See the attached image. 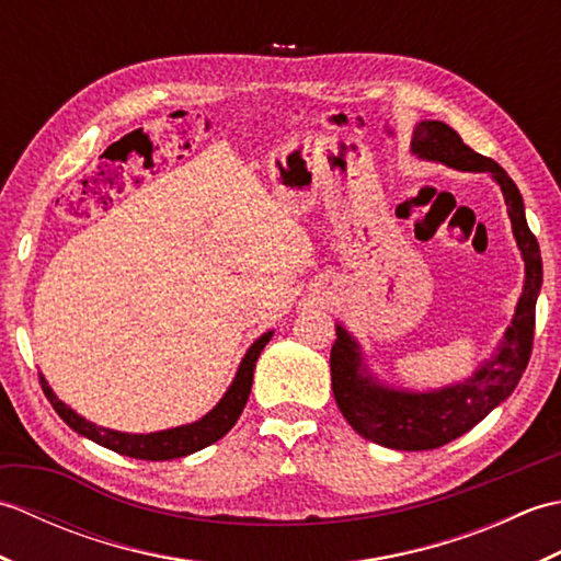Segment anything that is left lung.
I'll return each mask as SVG.
<instances>
[{"instance_id": "1", "label": "left lung", "mask_w": 561, "mask_h": 561, "mask_svg": "<svg viewBox=\"0 0 561 561\" xmlns=\"http://www.w3.org/2000/svg\"><path fill=\"white\" fill-rule=\"evenodd\" d=\"M412 153L456 171L492 175V181L502 187L511 229L526 262V279L516 313L496 352L474 368L472 376L444 388L420 392L386 386L366 366L362 344L337 325V340L330 352L332 392L337 408L356 434L392 450H432L444 446L470 432L516 390L530 359L535 304L542 287L538 238L530 233L523 197L502 165L472 151L456 129L440 121L414 125Z\"/></svg>"}]
</instances>
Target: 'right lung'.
<instances>
[{
    "instance_id": "right-lung-1",
    "label": "right lung",
    "mask_w": 561,
    "mask_h": 561,
    "mask_svg": "<svg viewBox=\"0 0 561 561\" xmlns=\"http://www.w3.org/2000/svg\"><path fill=\"white\" fill-rule=\"evenodd\" d=\"M274 330H267L265 335H260L245 356L238 364V371L231 380V386L226 388L224 398L214 404V408L202 416V420L193 424H183V426H173V428H163V432H151V434H127V432H115V428H105L93 424L89 420H83L81 414L59 400L53 388L47 386L45 376L41 374V386L45 398L50 400L55 412L62 416V420L75 428L77 434L91 438L93 444H99L103 448H111L121 456L127 458H139V460H173V458H185L190 453L202 450L211 446L214 440H219L231 432V426L238 422L241 416L248 396H250V386H253V371H255V362L260 352L265 350V344L272 340Z\"/></svg>"
}]
</instances>
